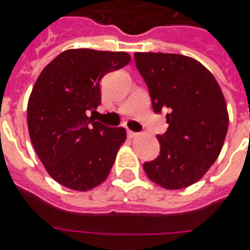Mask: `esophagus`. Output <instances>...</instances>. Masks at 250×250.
Listing matches in <instances>:
<instances>
[{
	"label": "esophagus",
	"instance_id": "1",
	"mask_svg": "<svg viewBox=\"0 0 250 250\" xmlns=\"http://www.w3.org/2000/svg\"><path fill=\"white\" fill-rule=\"evenodd\" d=\"M127 134L129 138H136V137L138 136V133H136V132H133V130H128Z\"/></svg>",
	"mask_w": 250,
	"mask_h": 250
}]
</instances>
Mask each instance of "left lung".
<instances>
[{"label": "left lung", "instance_id": "8db88e82", "mask_svg": "<svg viewBox=\"0 0 250 250\" xmlns=\"http://www.w3.org/2000/svg\"><path fill=\"white\" fill-rule=\"evenodd\" d=\"M153 111L167 112L168 129L157 136L161 154L143 164L148 178L166 189L192 186L223 148L229 125L226 98L201 62L175 53L136 52Z\"/></svg>", "mask_w": 250, "mask_h": 250}]
</instances>
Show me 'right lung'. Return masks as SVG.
Segmentation results:
<instances>
[{"label": "right lung", "mask_w": 250, "mask_h": 250, "mask_svg": "<svg viewBox=\"0 0 250 250\" xmlns=\"http://www.w3.org/2000/svg\"><path fill=\"white\" fill-rule=\"evenodd\" d=\"M127 52L67 49L42 69L27 104V125L38 158L57 183L87 192L108 177L127 139L123 127L93 120L105 73L129 63Z\"/></svg>", "instance_id": "obj_1"}]
</instances>
